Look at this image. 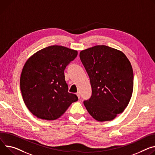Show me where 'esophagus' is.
Listing matches in <instances>:
<instances>
[{
	"label": "esophagus",
	"mask_w": 155,
	"mask_h": 155,
	"mask_svg": "<svg viewBox=\"0 0 155 155\" xmlns=\"http://www.w3.org/2000/svg\"><path fill=\"white\" fill-rule=\"evenodd\" d=\"M76 94H77V96H78V98H80V93H79V92H77V93H76Z\"/></svg>",
	"instance_id": "1"
}]
</instances>
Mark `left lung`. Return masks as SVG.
<instances>
[{
	"label": "left lung",
	"instance_id": "left-lung-1",
	"mask_svg": "<svg viewBox=\"0 0 155 155\" xmlns=\"http://www.w3.org/2000/svg\"><path fill=\"white\" fill-rule=\"evenodd\" d=\"M80 58L92 89L84 105L97 121L114 119L128 106L132 95L134 73L130 61L122 52L104 45L81 51Z\"/></svg>",
	"mask_w": 155,
	"mask_h": 155
}]
</instances>
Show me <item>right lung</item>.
Wrapping results in <instances>:
<instances>
[{
  "label": "right lung",
  "instance_id": "right-lung-1",
  "mask_svg": "<svg viewBox=\"0 0 155 155\" xmlns=\"http://www.w3.org/2000/svg\"><path fill=\"white\" fill-rule=\"evenodd\" d=\"M77 51L61 46L41 49L25 63L20 89L26 107L37 117L48 120L60 117L76 94L68 92L64 70L77 56Z\"/></svg>",
  "mask_w": 155,
  "mask_h": 155
}]
</instances>
